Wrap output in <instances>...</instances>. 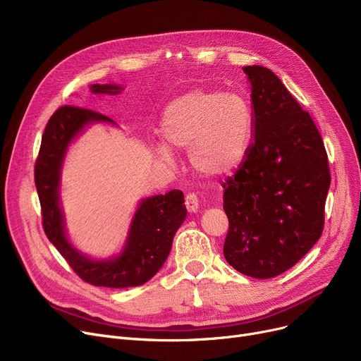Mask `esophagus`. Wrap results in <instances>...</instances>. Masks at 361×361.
Returning <instances> with one entry per match:
<instances>
[{"mask_svg": "<svg viewBox=\"0 0 361 361\" xmlns=\"http://www.w3.org/2000/svg\"><path fill=\"white\" fill-rule=\"evenodd\" d=\"M185 207L190 214H196L199 211V200L195 193H190L185 196Z\"/></svg>", "mask_w": 361, "mask_h": 361, "instance_id": "esophagus-1", "label": "esophagus"}]
</instances>
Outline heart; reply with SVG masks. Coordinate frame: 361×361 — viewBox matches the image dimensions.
I'll list each match as a JSON object with an SVG mask.
<instances>
[{"mask_svg": "<svg viewBox=\"0 0 361 361\" xmlns=\"http://www.w3.org/2000/svg\"><path fill=\"white\" fill-rule=\"evenodd\" d=\"M155 157L176 162L174 149L188 150L192 166L206 178L231 174L244 161L253 135V114L238 93L190 90L168 105Z\"/></svg>", "mask_w": 361, "mask_h": 361, "instance_id": "obj_1", "label": "heart"}]
</instances>
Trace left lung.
I'll list each match as a JSON object with an SVG mask.
<instances>
[{
	"label": "left lung",
	"instance_id": "1",
	"mask_svg": "<svg viewBox=\"0 0 361 361\" xmlns=\"http://www.w3.org/2000/svg\"><path fill=\"white\" fill-rule=\"evenodd\" d=\"M243 70L252 86L253 142L224 183L230 221L224 256L240 274L268 279L293 268L320 238L331 174L309 112L269 68Z\"/></svg>",
	"mask_w": 361,
	"mask_h": 361
}]
</instances>
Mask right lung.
Listing matches in <instances>:
<instances>
[{
    "label": "right lung",
    "mask_w": 361,
    "mask_h": 361,
    "mask_svg": "<svg viewBox=\"0 0 361 361\" xmlns=\"http://www.w3.org/2000/svg\"><path fill=\"white\" fill-rule=\"evenodd\" d=\"M94 94H118L117 83L90 85ZM92 124L117 126L111 118L85 108L61 106L49 118L35 165L44 230L55 249L83 281L97 287H139L154 278L165 263L177 230L187 216L184 195L171 190L140 199L131 218L123 249L108 257H92L75 249L68 238L61 206V173L71 143Z\"/></svg>",
    "instance_id": "1"
}]
</instances>
